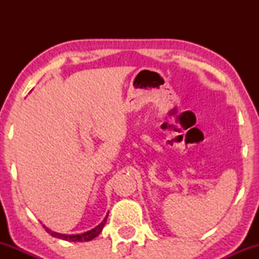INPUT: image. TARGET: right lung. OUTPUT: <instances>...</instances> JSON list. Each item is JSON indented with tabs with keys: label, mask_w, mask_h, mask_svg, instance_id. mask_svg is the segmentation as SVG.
<instances>
[{
	"label": "right lung",
	"mask_w": 259,
	"mask_h": 259,
	"mask_svg": "<svg viewBox=\"0 0 259 259\" xmlns=\"http://www.w3.org/2000/svg\"><path fill=\"white\" fill-rule=\"evenodd\" d=\"M107 217L108 214L106 215V218L103 219L102 222L100 223L97 227H95L94 229H91V230L86 231V233H82V234H76V235H65V234H59V233H56V231H52L51 229H49L47 227H45V230L47 231L51 236L53 237H57V239H62V240H65V241H73V242H82V241H91L92 239H95V237H97L100 235L101 231H102L103 227H105L106 222H107Z\"/></svg>",
	"instance_id": "right-lung-1"
}]
</instances>
